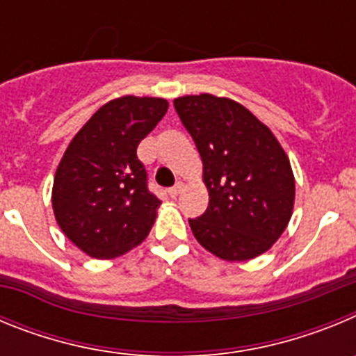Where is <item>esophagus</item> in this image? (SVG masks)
Listing matches in <instances>:
<instances>
[{
	"label": "esophagus",
	"instance_id": "34e87169",
	"mask_svg": "<svg viewBox=\"0 0 356 356\" xmlns=\"http://www.w3.org/2000/svg\"><path fill=\"white\" fill-rule=\"evenodd\" d=\"M181 191H184V184H181V181H178V184H176L175 187L169 188V196L176 197V196H178V194H181Z\"/></svg>",
	"mask_w": 356,
	"mask_h": 356
}]
</instances>
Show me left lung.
<instances>
[{
    "label": "left lung",
    "mask_w": 356,
    "mask_h": 356,
    "mask_svg": "<svg viewBox=\"0 0 356 356\" xmlns=\"http://www.w3.org/2000/svg\"><path fill=\"white\" fill-rule=\"evenodd\" d=\"M175 108L200 151L209 188V209L188 219L196 241L228 262L266 253L294 209V175L282 144L228 97L181 96Z\"/></svg>",
    "instance_id": "obj_1"
}]
</instances>
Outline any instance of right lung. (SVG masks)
I'll return each mask as SVG.
<instances>
[{
  "label": "right lung",
  "mask_w": 356,
  "mask_h": 356,
  "mask_svg": "<svg viewBox=\"0 0 356 356\" xmlns=\"http://www.w3.org/2000/svg\"><path fill=\"white\" fill-rule=\"evenodd\" d=\"M168 108L163 97H115L69 143L53 180V212L92 259L121 257L149 234L160 200L147 191L137 146Z\"/></svg>",
  "instance_id": "right-lung-1"
}]
</instances>
